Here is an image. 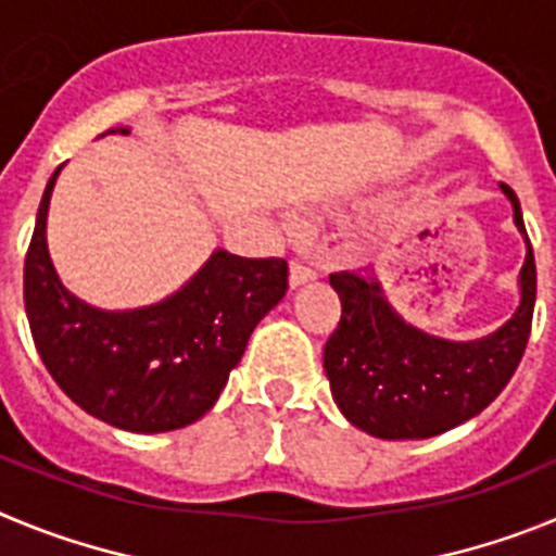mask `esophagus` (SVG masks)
I'll use <instances>...</instances> for the list:
<instances>
[{
	"mask_svg": "<svg viewBox=\"0 0 556 556\" xmlns=\"http://www.w3.org/2000/svg\"><path fill=\"white\" fill-rule=\"evenodd\" d=\"M314 278H317V269L308 267V264L292 262V267H289V287L292 289L306 287V283H312Z\"/></svg>",
	"mask_w": 556,
	"mask_h": 556,
	"instance_id": "obj_1",
	"label": "esophagus"
}]
</instances>
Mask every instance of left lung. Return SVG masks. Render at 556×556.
I'll list each match as a JSON object with an SVG mask.
<instances>
[{
    "label": "left lung",
    "instance_id": "8db88e82",
    "mask_svg": "<svg viewBox=\"0 0 556 556\" xmlns=\"http://www.w3.org/2000/svg\"><path fill=\"white\" fill-rule=\"evenodd\" d=\"M501 189L527 233L515 191L507 184ZM331 287L342 317L326 342L323 367L339 412L381 440H426L479 415L509 384L532 331L538 269L527 236L518 312L473 342H448L404 323L370 275L333 273Z\"/></svg>",
    "mask_w": 556,
    "mask_h": 556
}]
</instances>
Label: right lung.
<instances>
[{
  "label": "right lung",
  "instance_id": "1",
  "mask_svg": "<svg viewBox=\"0 0 556 556\" xmlns=\"http://www.w3.org/2000/svg\"><path fill=\"white\" fill-rule=\"evenodd\" d=\"M58 172L43 189L24 258V308L38 356L80 409L116 429L159 434L194 424L217 404L253 328L287 294V262L217 250L155 306H88L63 287L47 250Z\"/></svg>",
  "mask_w": 556,
  "mask_h": 556
}]
</instances>
